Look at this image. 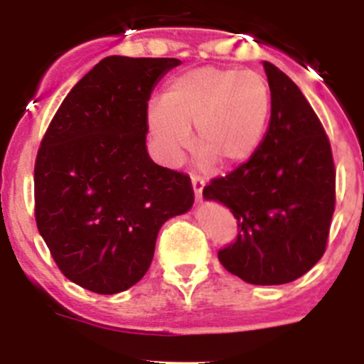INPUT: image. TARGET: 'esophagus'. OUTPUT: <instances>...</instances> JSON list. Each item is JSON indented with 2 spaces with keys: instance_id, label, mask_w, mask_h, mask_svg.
Listing matches in <instances>:
<instances>
[{
  "instance_id": "esophagus-1",
  "label": "esophagus",
  "mask_w": 364,
  "mask_h": 364,
  "mask_svg": "<svg viewBox=\"0 0 364 364\" xmlns=\"http://www.w3.org/2000/svg\"><path fill=\"white\" fill-rule=\"evenodd\" d=\"M204 179L199 178V176H193L192 178V188H193V193H196V199L200 200V197H203V190H204Z\"/></svg>"
}]
</instances>
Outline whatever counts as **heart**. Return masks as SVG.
<instances>
[{
  "mask_svg": "<svg viewBox=\"0 0 364 364\" xmlns=\"http://www.w3.org/2000/svg\"><path fill=\"white\" fill-rule=\"evenodd\" d=\"M269 114V86L260 73L200 67L167 84L161 102L148 107V128L168 164L188 149L190 130L196 128L203 164L234 168L260 148Z\"/></svg>",
  "mask_w": 364,
  "mask_h": 364,
  "instance_id": "b5f03b06",
  "label": "heart"
}]
</instances>
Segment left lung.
I'll list each match as a JSON object with an SVG mask.
<instances>
[{
	"label": "left lung",
	"instance_id": "obj_1",
	"mask_svg": "<svg viewBox=\"0 0 364 364\" xmlns=\"http://www.w3.org/2000/svg\"><path fill=\"white\" fill-rule=\"evenodd\" d=\"M271 91L266 135L247 164L204 188L227 205L236 241L218 252L222 266L247 284L294 282L321 260L335 211V164L317 114L299 87L264 61Z\"/></svg>",
	"mask_w": 364,
	"mask_h": 364
}]
</instances>
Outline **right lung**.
Wrapping results in <instances>:
<instances>
[{"label": "right lung", "instance_id": "obj_1", "mask_svg": "<svg viewBox=\"0 0 364 364\" xmlns=\"http://www.w3.org/2000/svg\"><path fill=\"white\" fill-rule=\"evenodd\" d=\"M176 58L109 56L58 109L35 164V216L61 273L117 294L151 266L160 227L190 211L193 188L146 148L148 100Z\"/></svg>", "mask_w": 364, "mask_h": 364}]
</instances>
